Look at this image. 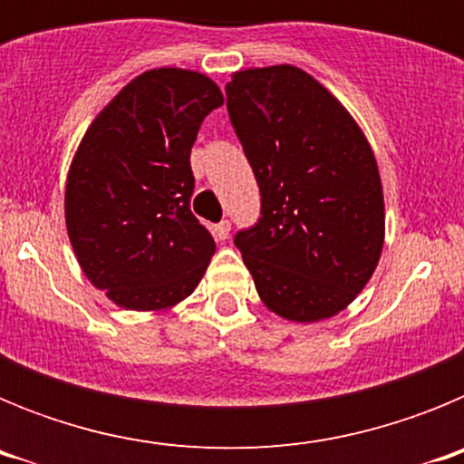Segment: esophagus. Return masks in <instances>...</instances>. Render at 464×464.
<instances>
[{"mask_svg":"<svg viewBox=\"0 0 464 464\" xmlns=\"http://www.w3.org/2000/svg\"><path fill=\"white\" fill-rule=\"evenodd\" d=\"M229 229H232V223H229V220H220V223L213 225V237L225 241L229 237Z\"/></svg>","mask_w":464,"mask_h":464,"instance_id":"esophagus-1","label":"esophagus"}]
</instances>
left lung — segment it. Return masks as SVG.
Masks as SVG:
<instances>
[{
  "instance_id": "left-lung-1",
  "label": "left lung",
  "mask_w": 464,
  "mask_h": 464,
  "mask_svg": "<svg viewBox=\"0 0 464 464\" xmlns=\"http://www.w3.org/2000/svg\"><path fill=\"white\" fill-rule=\"evenodd\" d=\"M225 92L262 195L257 223L235 237L257 295L285 321L332 318L358 297L383 251L374 150L304 69H244Z\"/></svg>"
}]
</instances>
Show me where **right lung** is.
<instances>
[{"instance_id":"obj_1","label":"right lung","mask_w":464,"mask_h":464,"mask_svg":"<svg viewBox=\"0 0 464 464\" xmlns=\"http://www.w3.org/2000/svg\"><path fill=\"white\" fill-rule=\"evenodd\" d=\"M220 104L204 73L150 69L81 139L64 190L67 235L88 281L113 304L165 311L202 281L216 244L190 211V149Z\"/></svg>"}]
</instances>
